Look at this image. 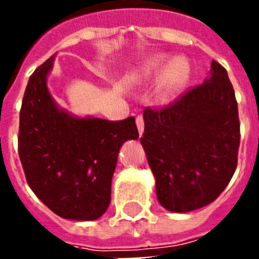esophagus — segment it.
I'll return each mask as SVG.
<instances>
[{
	"instance_id": "obj_1",
	"label": "esophagus",
	"mask_w": 259,
	"mask_h": 259,
	"mask_svg": "<svg viewBox=\"0 0 259 259\" xmlns=\"http://www.w3.org/2000/svg\"><path fill=\"white\" fill-rule=\"evenodd\" d=\"M136 124H137V130H139V135H143V130H144V118L139 115L137 118H136Z\"/></svg>"
}]
</instances>
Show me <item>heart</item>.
Returning a JSON list of instances; mask_svg holds the SVG:
<instances>
[{
	"instance_id": "heart-1",
	"label": "heart",
	"mask_w": 259,
	"mask_h": 259,
	"mask_svg": "<svg viewBox=\"0 0 259 259\" xmlns=\"http://www.w3.org/2000/svg\"><path fill=\"white\" fill-rule=\"evenodd\" d=\"M190 74L189 62L182 57L169 61L166 57H155L147 61L140 70L132 76L135 83H150L161 79L157 97L159 101L166 102L172 100L187 83Z\"/></svg>"
}]
</instances>
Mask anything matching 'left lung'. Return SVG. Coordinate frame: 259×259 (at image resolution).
Listing matches in <instances>:
<instances>
[{"label": "left lung", "instance_id": "1", "mask_svg": "<svg viewBox=\"0 0 259 259\" xmlns=\"http://www.w3.org/2000/svg\"><path fill=\"white\" fill-rule=\"evenodd\" d=\"M140 139L155 176L159 204L190 212L221 195L237 166L240 122L228 72L212 61L211 76L163 108H146Z\"/></svg>", "mask_w": 259, "mask_h": 259}]
</instances>
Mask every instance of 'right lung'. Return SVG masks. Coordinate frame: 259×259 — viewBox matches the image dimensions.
I'll return each instance as SVG.
<instances>
[{
    "instance_id": "1",
    "label": "right lung",
    "mask_w": 259,
    "mask_h": 259,
    "mask_svg": "<svg viewBox=\"0 0 259 259\" xmlns=\"http://www.w3.org/2000/svg\"><path fill=\"white\" fill-rule=\"evenodd\" d=\"M55 55L31 74L19 115L18 148L33 193L58 217L94 221L111 202V182L120 147L137 140L123 120L77 118L61 109L47 89Z\"/></svg>"
}]
</instances>
